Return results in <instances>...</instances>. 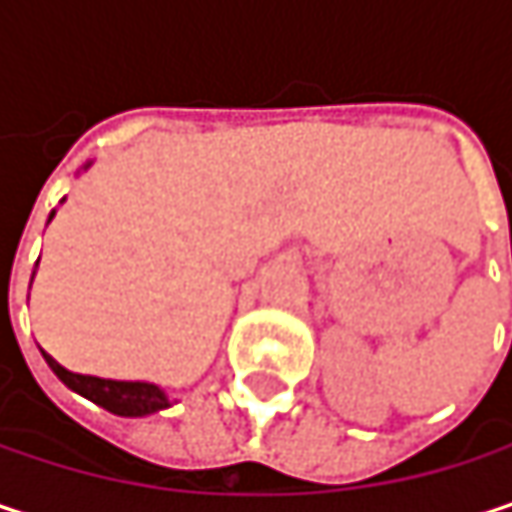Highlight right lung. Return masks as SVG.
<instances>
[{"mask_svg":"<svg viewBox=\"0 0 512 512\" xmlns=\"http://www.w3.org/2000/svg\"><path fill=\"white\" fill-rule=\"evenodd\" d=\"M55 213V210H52ZM52 219V216H50ZM47 364L52 373L76 394L88 397L91 403L103 406L112 415H124V418H142V415H154L159 409H168V397L165 391L154 382H121V379H100V376H82V373H70L67 367H61L52 356H47Z\"/></svg>","mask_w":512,"mask_h":512,"instance_id":"right-lung-1","label":"right lung"}]
</instances>
